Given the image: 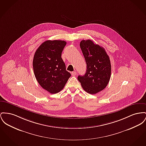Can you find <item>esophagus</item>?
<instances>
[{"label": "esophagus", "instance_id": "1", "mask_svg": "<svg viewBox=\"0 0 146 146\" xmlns=\"http://www.w3.org/2000/svg\"><path fill=\"white\" fill-rule=\"evenodd\" d=\"M71 74L72 76H76L77 75V72H71Z\"/></svg>", "mask_w": 146, "mask_h": 146}]
</instances>
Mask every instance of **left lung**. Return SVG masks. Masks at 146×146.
Here are the masks:
<instances>
[{
  "mask_svg": "<svg viewBox=\"0 0 146 146\" xmlns=\"http://www.w3.org/2000/svg\"><path fill=\"white\" fill-rule=\"evenodd\" d=\"M80 47L86 64V71L78 80L87 93L95 94L104 89L109 82L111 67L105 49L90 40H82Z\"/></svg>",
  "mask_w": 146,
  "mask_h": 146,
  "instance_id": "left-lung-1",
  "label": "left lung"
}]
</instances>
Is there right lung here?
<instances>
[{
	"label": "right lung",
	"instance_id": "add662e5",
	"mask_svg": "<svg viewBox=\"0 0 146 146\" xmlns=\"http://www.w3.org/2000/svg\"><path fill=\"white\" fill-rule=\"evenodd\" d=\"M66 43L62 40H47L35 53V76L41 87L51 94L61 91L71 76L61 57Z\"/></svg>",
	"mask_w": 146,
	"mask_h": 146
}]
</instances>
